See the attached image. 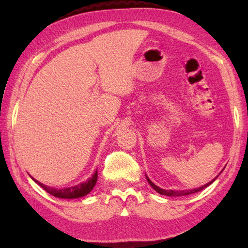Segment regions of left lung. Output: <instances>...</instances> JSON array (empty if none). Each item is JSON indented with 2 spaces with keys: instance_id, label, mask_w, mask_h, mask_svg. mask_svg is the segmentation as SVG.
<instances>
[{
  "instance_id": "left-lung-1",
  "label": "left lung",
  "mask_w": 248,
  "mask_h": 248,
  "mask_svg": "<svg viewBox=\"0 0 248 248\" xmlns=\"http://www.w3.org/2000/svg\"><path fill=\"white\" fill-rule=\"evenodd\" d=\"M146 179H148L149 184L151 185V186H152V188H154V189L158 192V194L165 195V196H170V197H178V196L191 195V194H195V192H198V191H200V190L204 189L205 187H208L209 185H211L213 182H215V180L217 179V177H216L215 179H212L210 183L203 185V186H201V187H199V188H196V189H191V190H180V191H178V190H165V189H162V188L157 187L156 185H154L152 182H151V180H150L148 177H146Z\"/></svg>"
}]
</instances>
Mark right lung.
Returning a JSON list of instances; mask_svg holds the SVG:
<instances>
[{
	"mask_svg": "<svg viewBox=\"0 0 248 248\" xmlns=\"http://www.w3.org/2000/svg\"><path fill=\"white\" fill-rule=\"evenodd\" d=\"M97 171H95V174L92 176V177L87 180L85 183H82V184H78L77 186L74 187H70V188H62V189H57V188H51V187H48L46 186V185L41 184L39 182H37L36 179H32L35 180L37 184H39L41 188H44V189L48 192V194L52 195L54 197H57V198H62V199H74V198H81L83 196H86L89 192H91V190L93 189L96 182H97Z\"/></svg>",
	"mask_w": 248,
	"mask_h": 248,
	"instance_id": "right-lung-1",
	"label": "right lung"
}]
</instances>
